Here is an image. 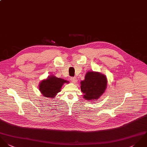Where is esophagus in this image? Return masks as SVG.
I'll list each match as a JSON object with an SVG mask.
<instances>
[{
	"label": "esophagus",
	"instance_id": "obj_1",
	"mask_svg": "<svg viewBox=\"0 0 147 147\" xmlns=\"http://www.w3.org/2000/svg\"><path fill=\"white\" fill-rule=\"evenodd\" d=\"M70 80H71V81L72 82H73V83H76L77 81V78H76V77H71V78H70Z\"/></svg>",
	"mask_w": 147,
	"mask_h": 147
}]
</instances>
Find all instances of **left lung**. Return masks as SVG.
Here are the masks:
<instances>
[{
	"label": "left lung",
	"instance_id": "8db88e82",
	"mask_svg": "<svg viewBox=\"0 0 147 147\" xmlns=\"http://www.w3.org/2000/svg\"><path fill=\"white\" fill-rule=\"evenodd\" d=\"M107 83L105 76L98 72H88L85 80L81 82V89L84 93V98L87 100L98 99L105 91Z\"/></svg>",
	"mask_w": 147,
	"mask_h": 147
}]
</instances>
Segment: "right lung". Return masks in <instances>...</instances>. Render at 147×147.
<instances>
[{"mask_svg":"<svg viewBox=\"0 0 147 147\" xmlns=\"http://www.w3.org/2000/svg\"><path fill=\"white\" fill-rule=\"evenodd\" d=\"M67 81L57 78L55 76H51L47 80L42 81L40 85L39 90L41 94L48 98H53L56 94L61 91L62 85L68 83Z\"/></svg>","mask_w":147,"mask_h":147,"instance_id":"obj_1","label":"right lung"}]
</instances>
